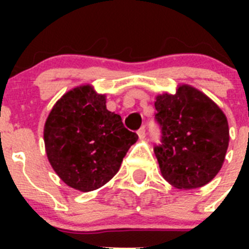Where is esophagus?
<instances>
[{
  "instance_id": "1",
  "label": "esophagus",
  "mask_w": 249,
  "mask_h": 249,
  "mask_svg": "<svg viewBox=\"0 0 249 249\" xmlns=\"http://www.w3.org/2000/svg\"><path fill=\"white\" fill-rule=\"evenodd\" d=\"M137 135H138V137H140V140H143V138L146 137V129H144V127H142V128L138 129Z\"/></svg>"
}]
</instances>
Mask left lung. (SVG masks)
Masks as SVG:
<instances>
[{
	"mask_svg": "<svg viewBox=\"0 0 249 249\" xmlns=\"http://www.w3.org/2000/svg\"><path fill=\"white\" fill-rule=\"evenodd\" d=\"M162 143L155 155L163 178L178 190L199 188L221 171L230 142L226 114L190 85L156 97Z\"/></svg>",
	"mask_w": 249,
	"mask_h": 249,
	"instance_id": "left-lung-1",
	"label": "left lung"
}]
</instances>
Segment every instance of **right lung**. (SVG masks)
Returning <instances> with one entry per match:
<instances>
[{
    "label": "right lung",
    "instance_id": "1",
    "mask_svg": "<svg viewBox=\"0 0 249 249\" xmlns=\"http://www.w3.org/2000/svg\"><path fill=\"white\" fill-rule=\"evenodd\" d=\"M46 155L67 186L89 192L105 186L120 169L138 136L106 107V94L81 85L66 92L51 109L43 129Z\"/></svg>",
    "mask_w": 249,
    "mask_h": 249
}]
</instances>
